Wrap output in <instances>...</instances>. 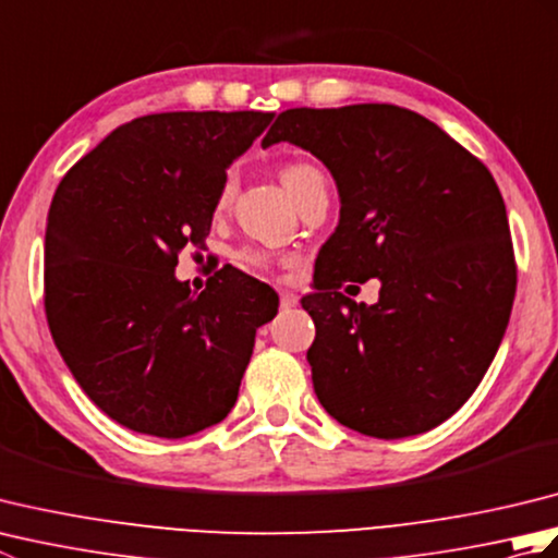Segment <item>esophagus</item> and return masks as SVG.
<instances>
[{"instance_id": "esophagus-1", "label": "esophagus", "mask_w": 558, "mask_h": 558, "mask_svg": "<svg viewBox=\"0 0 558 558\" xmlns=\"http://www.w3.org/2000/svg\"><path fill=\"white\" fill-rule=\"evenodd\" d=\"M298 302H300V298L292 290H280V306H282V310H290V306H294Z\"/></svg>"}]
</instances>
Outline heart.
Listing matches in <instances>:
<instances>
[{
  "instance_id": "obj_1",
  "label": "heart",
  "mask_w": 558,
  "mask_h": 558,
  "mask_svg": "<svg viewBox=\"0 0 558 558\" xmlns=\"http://www.w3.org/2000/svg\"><path fill=\"white\" fill-rule=\"evenodd\" d=\"M280 180H282V184H286L288 194H290L294 201H298L300 194L304 192V189L310 186L312 182H316V180H324V174H322V170L316 168V165L298 160V162H288L286 168L280 170ZM232 192H234V174L230 172V174L222 180V186H220V192H218V206L228 204ZM246 260H248V264H252V266H266V256H264V254H246Z\"/></svg>"
}]
</instances>
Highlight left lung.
I'll use <instances>...</instances> for the list:
<instances>
[{
    "instance_id": "left-lung-1",
    "label": "left lung",
    "mask_w": 558,
    "mask_h": 558,
    "mask_svg": "<svg viewBox=\"0 0 558 558\" xmlns=\"http://www.w3.org/2000/svg\"><path fill=\"white\" fill-rule=\"evenodd\" d=\"M314 153L333 174L340 222L302 306L318 402L376 438L424 434L475 393L506 333L515 256L487 165L426 117L386 102L294 108L260 146ZM383 280L357 305L342 279Z\"/></svg>"
}]
</instances>
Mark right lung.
<instances>
[{
  "label": "right lung",
  "mask_w": 558,
  "mask_h": 558,
  "mask_svg": "<svg viewBox=\"0 0 558 558\" xmlns=\"http://www.w3.org/2000/svg\"><path fill=\"white\" fill-rule=\"evenodd\" d=\"M272 112H160L117 126L59 182L45 230V314L96 405L126 429L182 438L228 417L278 294L220 270L174 278L206 248L228 165Z\"/></svg>",
  "instance_id": "add662e5"
}]
</instances>
